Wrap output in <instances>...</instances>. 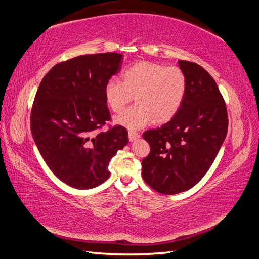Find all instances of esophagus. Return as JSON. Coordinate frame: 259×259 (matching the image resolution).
Here are the masks:
<instances>
[{
	"label": "esophagus",
	"mask_w": 259,
	"mask_h": 259,
	"mask_svg": "<svg viewBox=\"0 0 259 259\" xmlns=\"http://www.w3.org/2000/svg\"><path fill=\"white\" fill-rule=\"evenodd\" d=\"M140 137V134L135 131H128V139L130 141H135Z\"/></svg>",
	"instance_id": "1"
}]
</instances>
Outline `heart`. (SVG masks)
<instances>
[{
	"label": "heart",
	"mask_w": 259,
	"mask_h": 259,
	"mask_svg": "<svg viewBox=\"0 0 259 259\" xmlns=\"http://www.w3.org/2000/svg\"><path fill=\"white\" fill-rule=\"evenodd\" d=\"M122 81L110 79L104 88L107 105L119 113L133 100L136 104L116 117L128 128L152 123L163 124L180 111L187 90V77L181 67L151 61H137L122 71Z\"/></svg>",
	"instance_id": "obj_1"
}]
</instances>
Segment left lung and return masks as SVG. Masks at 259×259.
I'll use <instances>...</instances> for the list:
<instances>
[{"instance_id": "left-lung-1", "label": "left lung", "mask_w": 259, "mask_h": 259, "mask_svg": "<svg viewBox=\"0 0 259 259\" xmlns=\"http://www.w3.org/2000/svg\"><path fill=\"white\" fill-rule=\"evenodd\" d=\"M187 90L180 111L169 122L143 137L151 152L142 160L148 186L166 195L185 192L202 180L225 140L228 115L215 79L200 65L180 61Z\"/></svg>"}]
</instances>
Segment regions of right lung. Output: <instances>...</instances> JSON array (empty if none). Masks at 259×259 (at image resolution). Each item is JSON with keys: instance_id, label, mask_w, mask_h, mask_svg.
I'll return each mask as SVG.
<instances>
[{"instance_id": "add662e5", "label": "right lung", "mask_w": 259, "mask_h": 259, "mask_svg": "<svg viewBox=\"0 0 259 259\" xmlns=\"http://www.w3.org/2000/svg\"><path fill=\"white\" fill-rule=\"evenodd\" d=\"M123 55L86 54L54 65L38 86L31 112L34 142L53 174L68 186L90 189L104 183L111 159L128 143L127 130L108 125L107 81Z\"/></svg>"}]
</instances>
